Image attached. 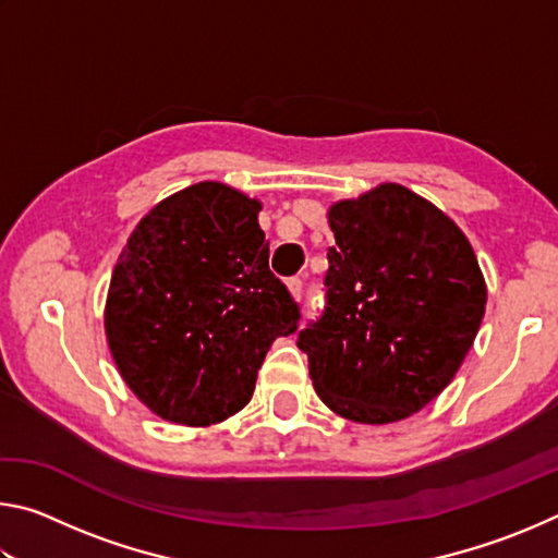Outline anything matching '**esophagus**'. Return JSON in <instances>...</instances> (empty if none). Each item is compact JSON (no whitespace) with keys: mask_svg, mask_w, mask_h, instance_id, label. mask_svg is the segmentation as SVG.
Segmentation results:
<instances>
[{"mask_svg":"<svg viewBox=\"0 0 558 558\" xmlns=\"http://www.w3.org/2000/svg\"><path fill=\"white\" fill-rule=\"evenodd\" d=\"M288 288H290L292 295H295V298L300 300V298H302V288H305V286H302L300 278H290V280H288Z\"/></svg>","mask_w":558,"mask_h":558,"instance_id":"obj_1","label":"esophagus"}]
</instances>
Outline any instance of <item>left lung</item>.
<instances>
[{"label": "left lung", "instance_id": "left-lung-1", "mask_svg": "<svg viewBox=\"0 0 558 558\" xmlns=\"http://www.w3.org/2000/svg\"><path fill=\"white\" fill-rule=\"evenodd\" d=\"M325 305L300 329L315 391L356 423H393L452 381L487 290L462 231L401 184L329 209Z\"/></svg>", "mask_w": 558, "mask_h": 558}]
</instances>
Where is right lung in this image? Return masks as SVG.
I'll return each mask as SVG.
<instances>
[{
	"mask_svg": "<svg viewBox=\"0 0 558 558\" xmlns=\"http://www.w3.org/2000/svg\"><path fill=\"white\" fill-rule=\"evenodd\" d=\"M260 204L219 182L159 202L112 270L106 332L122 379L147 409L209 426L251 401L270 344L300 305L268 266Z\"/></svg>",
	"mask_w": 558,
	"mask_h": 558,
	"instance_id": "add662e5",
	"label": "right lung"
}]
</instances>
